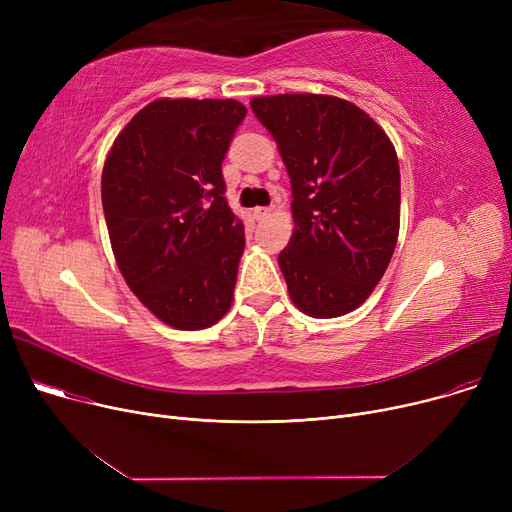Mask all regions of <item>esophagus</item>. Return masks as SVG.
I'll return each mask as SVG.
<instances>
[{"instance_id": "1", "label": "esophagus", "mask_w": 512, "mask_h": 512, "mask_svg": "<svg viewBox=\"0 0 512 512\" xmlns=\"http://www.w3.org/2000/svg\"><path fill=\"white\" fill-rule=\"evenodd\" d=\"M270 213H272L270 207H255V209H253V218L259 222V220H265Z\"/></svg>"}]
</instances>
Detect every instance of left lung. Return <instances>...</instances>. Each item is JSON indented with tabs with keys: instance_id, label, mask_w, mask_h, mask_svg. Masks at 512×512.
<instances>
[{
	"instance_id": "1",
	"label": "left lung",
	"mask_w": 512,
	"mask_h": 512,
	"mask_svg": "<svg viewBox=\"0 0 512 512\" xmlns=\"http://www.w3.org/2000/svg\"><path fill=\"white\" fill-rule=\"evenodd\" d=\"M292 186L294 232L278 255L292 303L330 319L386 274L400 228V170L384 128L355 103L315 93L251 99Z\"/></svg>"
}]
</instances>
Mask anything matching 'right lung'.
Masks as SVG:
<instances>
[{
  "instance_id": "1",
  "label": "right lung",
  "mask_w": 512,
  "mask_h": 512,
  "mask_svg": "<svg viewBox=\"0 0 512 512\" xmlns=\"http://www.w3.org/2000/svg\"><path fill=\"white\" fill-rule=\"evenodd\" d=\"M247 116L234 99H157L116 137L101 203L120 272L164 324L203 330L234 297L245 251L222 161Z\"/></svg>"
}]
</instances>
